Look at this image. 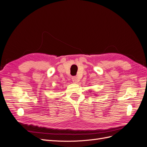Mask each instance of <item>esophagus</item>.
Segmentation results:
<instances>
[{"label":"esophagus","instance_id":"obj_1","mask_svg":"<svg viewBox=\"0 0 147 147\" xmlns=\"http://www.w3.org/2000/svg\"><path fill=\"white\" fill-rule=\"evenodd\" d=\"M72 82L74 83H77L78 82V79L77 77H73L72 78Z\"/></svg>","mask_w":147,"mask_h":147}]
</instances>
